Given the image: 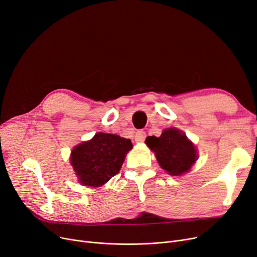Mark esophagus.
Returning a JSON list of instances; mask_svg holds the SVG:
<instances>
[{"label": "esophagus", "mask_w": 257, "mask_h": 257, "mask_svg": "<svg viewBox=\"0 0 257 257\" xmlns=\"http://www.w3.org/2000/svg\"><path fill=\"white\" fill-rule=\"evenodd\" d=\"M145 139H146V132L143 131V130H140L136 133V137H135V141L137 143H143L145 141Z\"/></svg>", "instance_id": "34e87169"}]
</instances>
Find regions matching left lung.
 <instances>
[{
  "mask_svg": "<svg viewBox=\"0 0 257 257\" xmlns=\"http://www.w3.org/2000/svg\"><path fill=\"white\" fill-rule=\"evenodd\" d=\"M145 142L155 153L160 166L171 175H182L189 171L197 159L194 145L174 128L164 130L160 138L148 137Z\"/></svg>",
  "mask_w": 257,
  "mask_h": 257,
  "instance_id": "obj_1",
  "label": "left lung"
}]
</instances>
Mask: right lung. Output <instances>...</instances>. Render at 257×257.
Returning <instances> with one entry per match:
<instances>
[{
  "instance_id": "1",
  "label": "right lung",
  "mask_w": 257,
  "mask_h": 257,
  "mask_svg": "<svg viewBox=\"0 0 257 257\" xmlns=\"http://www.w3.org/2000/svg\"><path fill=\"white\" fill-rule=\"evenodd\" d=\"M131 148L129 139L99 132L72 150L70 162L81 184L98 187L118 173Z\"/></svg>"
}]
</instances>
